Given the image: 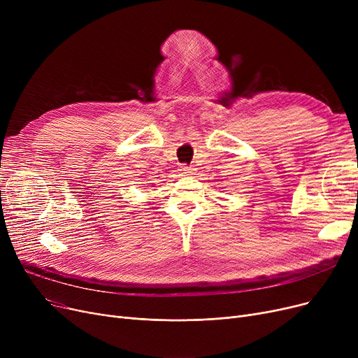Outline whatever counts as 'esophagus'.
<instances>
[{"label": "esophagus", "instance_id": "esophagus-1", "mask_svg": "<svg viewBox=\"0 0 358 358\" xmlns=\"http://www.w3.org/2000/svg\"><path fill=\"white\" fill-rule=\"evenodd\" d=\"M180 171H181V176H190V174H193V171H194V168H192V166H189V165H181V168H180Z\"/></svg>", "mask_w": 358, "mask_h": 358}]
</instances>
